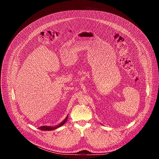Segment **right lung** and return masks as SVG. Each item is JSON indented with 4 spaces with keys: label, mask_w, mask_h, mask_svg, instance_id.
Listing matches in <instances>:
<instances>
[{
    "label": "right lung",
    "mask_w": 159,
    "mask_h": 159,
    "mask_svg": "<svg viewBox=\"0 0 159 159\" xmlns=\"http://www.w3.org/2000/svg\"><path fill=\"white\" fill-rule=\"evenodd\" d=\"M67 118H68V116H66V118L61 122V123H60L59 125H58L57 126H40L39 128V129H41V130H43V131H50V130H53V129H57V128H59V127H60L61 126H62V125H63L65 123H66V120H67Z\"/></svg>",
    "instance_id": "add662e5"
}]
</instances>
